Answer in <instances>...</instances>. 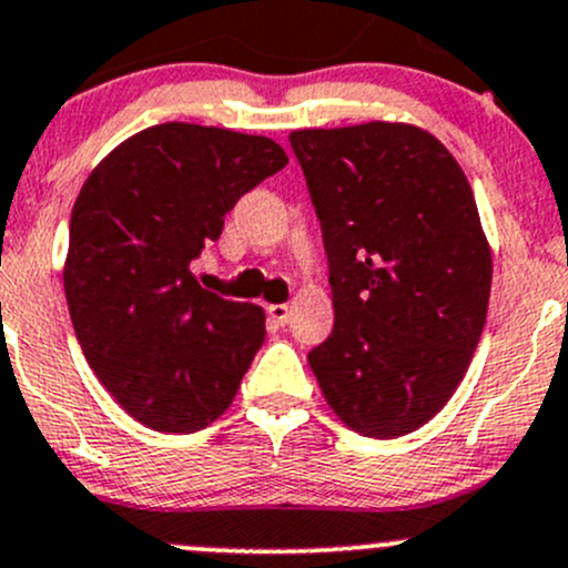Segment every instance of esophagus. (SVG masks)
Listing matches in <instances>:
<instances>
[{
    "instance_id": "obj_1",
    "label": "esophagus",
    "mask_w": 568,
    "mask_h": 568,
    "mask_svg": "<svg viewBox=\"0 0 568 568\" xmlns=\"http://www.w3.org/2000/svg\"><path fill=\"white\" fill-rule=\"evenodd\" d=\"M266 313H268V321H272L274 326H285L288 324L291 307L288 305H268Z\"/></svg>"
}]
</instances>
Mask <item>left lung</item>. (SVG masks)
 Masks as SVG:
<instances>
[{"mask_svg": "<svg viewBox=\"0 0 568 568\" xmlns=\"http://www.w3.org/2000/svg\"><path fill=\"white\" fill-rule=\"evenodd\" d=\"M329 261L335 326L307 354L329 409L363 437L432 420L486 324L491 250L467 175L412 123L291 131Z\"/></svg>", "mask_w": 568, "mask_h": 568, "instance_id": "obj_1", "label": "left lung"}]
</instances>
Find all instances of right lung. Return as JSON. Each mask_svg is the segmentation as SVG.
<instances>
[{"instance_id":"1","label":"right lung","mask_w":568,"mask_h":568,"mask_svg":"<svg viewBox=\"0 0 568 568\" xmlns=\"http://www.w3.org/2000/svg\"><path fill=\"white\" fill-rule=\"evenodd\" d=\"M288 164L268 136L162 123L109 151L71 214L68 311L90 368L134 420L189 434L236 398L266 313L197 285L225 214Z\"/></svg>"}]
</instances>
